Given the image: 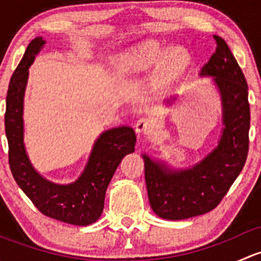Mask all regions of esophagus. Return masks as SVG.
Here are the masks:
<instances>
[{"label":"esophagus","mask_w":261,"mask_h":261,"mask_svg":"<svg viewBox=\"0 0 261 261\" xmlns=\"http://www.w3.org/2000/svg\"><path fill=\"white\" fill-rule=\"evenodd\" d=\"M152 126H154V122H152L151 118L141 117L140 120H138V122H136V125H135L136 133L138 134L149 133V131L152 128Z\"/></svg>","instance_id":"1"}]
</instances>
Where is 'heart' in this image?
I'll list each match as a JSON object with an SVG mask.
<instances>
[{"label": "heart", "instance_id": "obj_1", "mask_svg": "<svg viewBox=\"0 0 261 261\" xmlns=\"http://www.w3.org/2000/svg\"><path fill=\"white\" fill-rule=\"evenodd\" d=\"M163 57V51L160 50L156 44H150L147 45L143 51L135 53L128 57H126L122 60V68L125 70H138L141 68L146 67L147 64L152 62H156ZM184 59V53L180 49H175L170 53L169 55V63L173 67L179 65Z\"/></svg>", "mask_w": 261, "mask_h": 261}]
</instances>
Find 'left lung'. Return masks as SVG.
Masks as SVG:
<instances>
[{
  "instance_id": "8db88e82",
  "label": "left lung",
  "mask_w": 261,
  "mask_h": 261,
  "mask_svg": "<svg viewBox=\"0 0 261 261\" xmlns=\"http://www.w3.org/2000/svg\"><path fill=\"white\" fill-rule=\"evenodd\" d=\"M216 51L202 68L212 75L222 97L223 125L218 146L191 169H167L143 155L150 206L165 220H184L218 206L243 170L249 152V87L243 70L222 38L213 35Z\"/></svg>"
}]
</instances>
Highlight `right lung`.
I'll return each mask as SVG.
<instances>
[{
	"instance_id": "right-lung-1",
	"label": "right lung",
	"mask_w": 261,
	"mask_h": 261,
	"mask_svg": "<svg viewBox=\"0 0 261 261\" xmlns=\"http://www.w3.org/2000/svg\"><path fill=\"white\" fill-rule=\"evenodd\" d=\"M44 44L43 38H35L29 44L9 84L5 130L10 169L18 187L43 215L70 225L87 226L98 220L103 211L107 187L122 158L135 150L136 135L128 126L105 131L94 144L86 169L74 183L60 186L44 179L29 162L22 126L28 69Z\"/></svg>"
}]
</instances>
